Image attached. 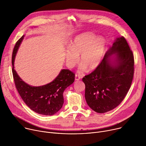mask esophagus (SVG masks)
Segmentation results:
<instances>
[{"mask_svg": "<svg viewBox=\"0 0 146 146\" xmlns=\"http://www.w3.org/2000/svg\"><path fill=\"white\" fill-rule=\"evenodd\" d=\"M80 76L78 74H76L75 75V80L76 81H78L80 79Z\"/></svg>", "mask_w": 146, "mask_h": 146, "instance_id": "1", "label": "esophagus"}]
</instances>
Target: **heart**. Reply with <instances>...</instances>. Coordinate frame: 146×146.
Masks as SVG:
<instances>
[{
  "instance_id": "obj_1",
  "label": "heart",
  "mask_w": 146,
  "mask_h": 146,
  "mask_svg": "<svg viewBox=\"0 0 146 146\" xmlns=\"http://www.w3.org/2000/svg\"><path fill=\"white\" fill-rule=\"evenodd\" d=\"M106 47V40L91 33H82L74 38L69 49L65 52L66 64L73 68L79 62V72H84L87 68L95 69L100 64Z\"/></svg>"
}]
</instances>
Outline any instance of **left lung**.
<instances>
[{
    "label": "left lung",
    "instance_id": "obj_1",
    "mask_svg": "<svg viewBox=\"0 0 146 146\" xmlns=\"http://www.w3.org/2000/svg\"><path fill=\"white\" fill-rule=\"evenodd\" d=\"M133 73L132 51L125 38L117 37L100 65L82 78L87 105L98 113L115 108L127 94Z\"/></svg>",
    "mask_w": 146,
    "mask_h": 146
}]
</instances>
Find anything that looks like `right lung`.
<instances>
[{
  "label": "right lung",
  "instance_id": "right-lung-1",
  "mask_svg": "<svg viewBox=\"0 0 146 146\" xmlns=\"http://www.w3.org/2000/svg\"><path fill=\"white\" fill-rule=\"evenodd\" d=\"M24 37L23 35L18 40L13 52L12 72L15 87L25 103L32 110L41 115H54L63 106V93L74 81V74L68 69H62L52 81L46 85L35 87L28 84L14 69L16 54Z\"/></svg>",
  "mask_w": 146,
  "mask_h": 146
}]
</instances>
